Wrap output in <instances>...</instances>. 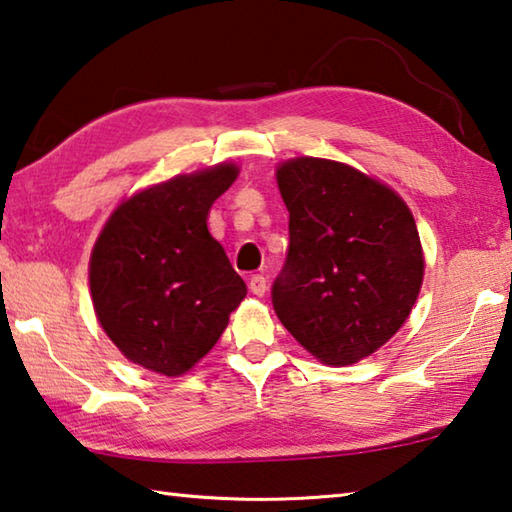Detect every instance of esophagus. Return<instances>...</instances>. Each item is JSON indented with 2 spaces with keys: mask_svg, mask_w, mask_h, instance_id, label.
<instances>
[{
  "mask_svg": "<svg viewBox=\"0 0 512 512\" xmlns=\"http://www.w3.org/2000/svg\"><path fill=\"white\" fill-rule=\"evenodd\" d=\"M249 290L256 294V297H263V294L267 292V279L263 274H254L249 279Z\"/></svg>",
  "mask_w": 512,
  "mask_h": 512,
  "instance_id": "obj_1",
  "label": "esophagus"
}]
</instances>
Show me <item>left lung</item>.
<instances>
[{
    "instance_id": "left-lung-1",
    "label": "left lung",
    "mask_w": 512,
    "mask_h": 512,
    "mask_svg": "<svg viewBox=\"0 0 512 512\" xmlns=\"http://www.w3.org/2000/svg\"><path fill=\"white\" fill-rule=\"evenodd\" d=\"M276 182L290 249L272 285L274 312L317 360L360 362L416 303L425 261L414 215L389 186L337 161H285Z\"/></svg>"
}]
</instances>
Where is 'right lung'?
I'll use <instances>...</instances> for the list:
<instances>
[{
    "label": "right lung",
    "instance_id": "1",
    "mask_svg": "<svg viewBox=\"0 0 512 512\" xmlns=\"http://www.w3.org/2000/svg\"><path fill=\"white\" fill-rule=\"evenodd\" d=\"M233 164L179 175L132 195L98 236L89 288L107 337L134 364L182 375L211 351L247 285L206 229Z\"/></svg>",
    "mask_w": 512,
    "mask_h": 512
}]
</instances>
